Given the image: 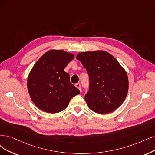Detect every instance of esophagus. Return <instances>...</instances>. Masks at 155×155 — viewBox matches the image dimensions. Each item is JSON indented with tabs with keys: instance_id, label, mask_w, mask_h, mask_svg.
Here are the masks:
<instances>
[{
	"instance_id": "1",
	"label": "esophagus",
	"mask_w": 155,
	"mask_h": 155,
	"mask_svg": "<svg viewBox=\"0 0 155 155\" xmlns=\"http://www.w3.org/2000/svg\"><path fill=\"white\" fill-rule=\"evenodd\" d=\"M75 86H76L77 88H78L80 91H81V84H80V83L76 84H75Z\"/></svg>"
}]
</instances>
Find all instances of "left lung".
<instances>
[{
	"instance_id": "obj_1",
	"label": "left lung",
	"mask_w": 155,
	"mask_h": 155,
	"mask_svg": "<svg viewBox=\"0 0 155 155\" xmlns=\"http://www.w3.org/2000/svg\"><path fill=\"white\" fill-rule=\"evenodd\" d=\"M76 58L89 77V88L84 98L90 109L104 114L121 106L128 93V78L118 61L102 50L81 52Z\"/></svg>"
}]
</instances>
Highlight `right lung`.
<instances>
[{
    "label": "right lung",
    "mask_w": 155,
    "mask_h": 155,
    "mask_svg": "<svg viewBox=\"0 0 155 155\" xmlns=\"http://www.w3.org/2000/svg\"><path fill=\"white\" fill-rule=\"evenodd\" d=\"M73 54L51 50L43 54L28 74L27 89L31 98L43 111L54 114L64 110L80 91L70 82L64 68Z\"/></svg>",
    "instance_id": "1"
}]
</instances>
